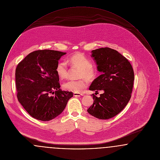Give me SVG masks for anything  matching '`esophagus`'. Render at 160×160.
I'll use <instances>...</instances> for the list:
<instances>
[{
    "mask_svg": "<svg viewBox=\"0 0 160 160\" xmlns=\"http://www.w3.org/2000/svg\"><path fill=\"white\" fill-rule=\"evenodd\" d=\"M74 96L75 97H79L83 96V94L78 93H74Z\"/></svg>",
    "mask_w": 160,
    "mask_h": 160,
    "instance_id": "34e87169",
    "label": "esophagus"
}]
</instances>
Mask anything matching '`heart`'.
Listing matches in <instances>:
<instances>
[{
	"label": "heart",
	"mask_w": 160,
	"mask_h": 160,
	"mask_svg": "<svg viewBox=\"0 0 160 160\" xmlns=\"http://www.w3.org/2000/svg\"><path fill=\"white\" fill-rule=\"evenodd\" d=\"M71 66L80 69L79 78H84L88 80H91L95 78L97 73L96 67L92 65L91 62L84 54L77 53L71 56L67 61ZM56 71L61 78H64L68 75V68L64 62L58 63ZM86 82L83 79L78 80H68L63 84V88L67 91L74 93H80L86 87Z\"/></svg>",
	"instance_id": "1"
}]
</instances>
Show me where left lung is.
Returning a JSON list of instances; mask_svg holds the SVG:
<instances>
[{
	"label": "left lung",
	"mask_w": 160,
	"mask_h": 160,
	"mask_svg": "<svg viewBox=\"0 0 160 160\" xmlns=\"http://www.w3.org/2000/svg\"><path fill=\"white\" fill-rule=\"evenodd\" d=\"M91 57L101 75L92 83L89 90L102 93L97 97L88 112L99 119H108L119 114L129 102L134 80L132 66L122 54L108 47L91 52Z\"/></svg>",
	"instance_id": "obj_1"
}]
</instances>
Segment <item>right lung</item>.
I'll return each instance as SVG.
<instances>
[{"mask_svg":"<svg viewBox=\"0 0 160 160\" xmlns=\"http://www.w3.org/2000/svg\"><path fill=\"white\" fill-rule=\"evenodd\" d=\"M67 53L51 50L29 54L17 65L15 83L17 98L26 111L42 121L53 119L63 111L71 92L62 91L56 68ZM55 93L52 96L51 94Z\"/></svg>","mask_w":160,"mask_h":160,"instance_id":"right-lung-1","label":"right lung"}]
</instances>
